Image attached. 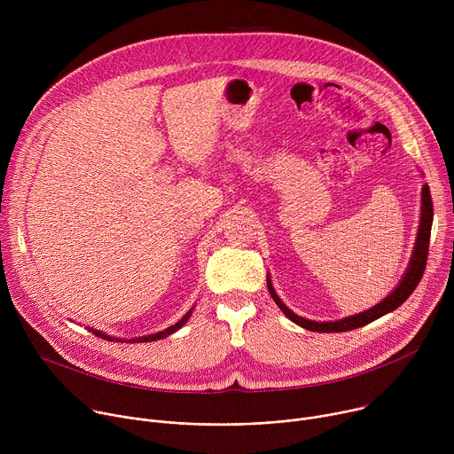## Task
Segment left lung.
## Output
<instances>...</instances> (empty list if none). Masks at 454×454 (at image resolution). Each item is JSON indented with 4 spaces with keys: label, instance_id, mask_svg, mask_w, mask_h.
I'll use <instances>...</instances> for the list:
<instances>
[{
    "label": "left lung",
    "instance_id": "8db88e82",
    "mask_svg": "<svg viewBox=\"0 0 454 454\" xmlns=\"http://www.w3.org/2000/svg\"><path fill=\"white\" fill-rule=\"evenodd\" d=\"M420 223H419V230H417V240L413 246V253L410 258V264L406 268V273L403 275L401 282L397 284V287L387 294L384 300H380L377 305L359 312V314H352L347 316L343 319H336V321H314V319H307L301 317L298 314H294L277 294L270 273H268V289L271 298L275 300V303L280 307V310L293 321L296 325H300L305 331H312V333H347V331H354L359 329L363 325H368V323L375 321L377 317L395 310L397 307H401L410 294L415 291V287L419 286L424 270H426V261H427V249H429V235H431V224H433V203H431V193H429V186L424 184L422 186V193H420Z\"/></svg>",
    "mask_w": 454,
    "mask_h": 454
}]
</instances>
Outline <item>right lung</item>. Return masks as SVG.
Returning <instances> with one entry per match:
<instances>
[{
  "label": "right lung",
  "mask_w": 454,
  "mask_h": 454,
  "mask_svg": "<svg viewBox=\"0 0 454 454\" xmlns=\"http://www.w3.org/2000/svg\"><path fill=\"white\" fill-rule=\"evenodd\" d=\"M192 310H193V307L177 321V323H174V325H170L168 329H165V331H161V333H156V334H149V336H140V338H131V340H120V338H113V336H107L106 333H100V331H97V329H90L97 338H102V340H107V341H127V343H147V341H158V340H163V338H167V336H170V334H174L176 331H179L184 323L188 321V317L192 316Z\"/></svg>",
  "instance_id": "obj_1"
}]
</instances>
